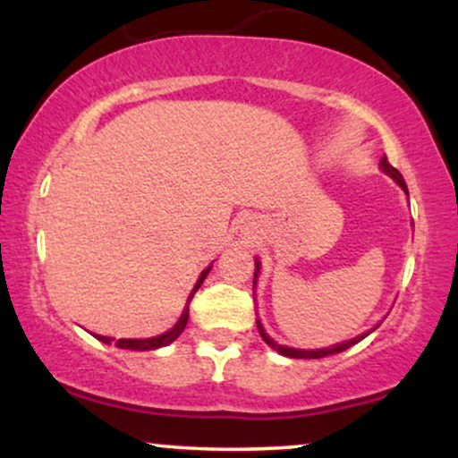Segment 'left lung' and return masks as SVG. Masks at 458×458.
Listing matches in <instances>:
<instances>
[{"label":"left lung","instance_id":"8db88e82","mask_svg":"<svg viewBox=\"0 0 458 458\" xmlns=\"http://www.w3.org/2000/svg\"><path fill=\"white\" fill-rule=\"evenodd\" d=\"M381 170L386 172V174H390V176L394 178V181H396L398 185H401V187L404 189V191H407V185H404V178H403V174H401V172L396 170V167L392 165L390 161H387V157H383V159H381ZM256 273H259V262H256ZM256 273H254V280H256ZM256 325H259V331H260L262 340H265V343L269 344L271 349H276L277 353H282V355H286V357H303V360H318V357H327V355L343 353V351L349 349V346H353L355 343H360L361 338H366V334H364V335H357V338H353V340H349V343H343V344H335V346H331V349H318V351H301V349H288V346L276 344V343H273V340L269 338V335L265 334V329H262L260 320H256Z\"/></svg>","mask_w":458,"mask_h":458}]
</instances>
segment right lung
<instances>
[{
	"instance_id": "1",
	"label": "right lung",
	"mask_w": 458,
	"mask_h": 458,
	"mask_svg": "<svg viewBox=\"0 0 458 458\" xmlns=\"http://www.w3.org/2000/svg\"><path fill=\"white\" fill-rule=\"evenodd\" d=\"M208 271H211V267L202 271V276H199L196 288H193V291H191V297H189V301H191L193 295H196V291L199 288V284L204 282V277H207ZM189 301H187L185 312H182V317L178 318V323H176L174 327H172L170 331H165V334L157 335V338H146V340H129V338L115 340V346H118V349H131V351H152V349H159V346H167L170 343H174V340L178 338V335L182 334V329H185V325H187V318H189ZM97 338L101 340V343H105V344H109V343H112V340H114V338H107V335H97Z\"/></svg>"
}]
</instances>
